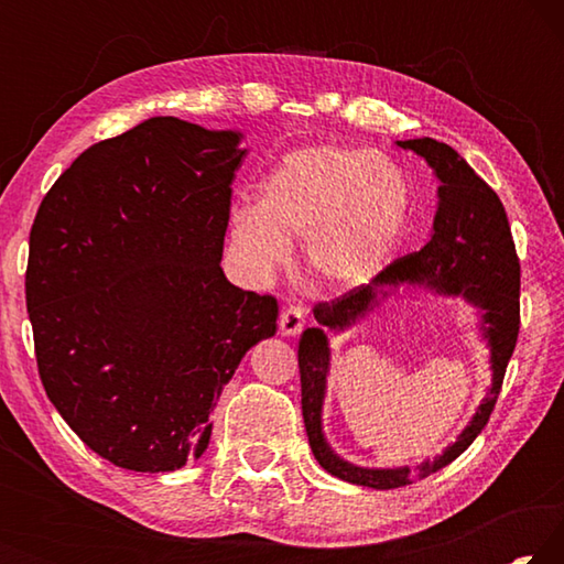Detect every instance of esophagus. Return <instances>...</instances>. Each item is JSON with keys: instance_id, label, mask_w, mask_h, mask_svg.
<instances>
[{"instance_id": "esophagus-1", "label": "esophagus", "mask_w": 564, "mask_h": 564, "mask_svg": "<svg viewBox=\"0 0 564 564\" xmlns=\"http://www.w3.org/2000/svg\"><path fill=\"white\" fill-rule=\"evenodd\" d=\"M303 323H305V313L301 305H285L281 311V318H279V326L283 336H299L303 330Z\"/></svg>"}]
</instances>
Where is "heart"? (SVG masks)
<instances>
[{
  "instance_id": "1",
  "label": "heart",
  "mask_w": 564,
  "mask_h": 564,
  "mask_svg": "<svg viewBox=\"0 0 564 564\" xmlns=\"http://www.w3.org/2000/svg\"><path fill=\"white\" fill-rule=\"evenodd\" d=\"M408 216L410 184L393 159L321 144L285 154L261 181L256 206L231 214L228 234L251 279H269L289 261V243L305 241L308 281L343 291L383 269Z\"/></svg>"
}]
</instances>
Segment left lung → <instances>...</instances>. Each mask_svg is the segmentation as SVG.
Instances as JSON below:
<instances>
[{
  "mask_svg": "<svg viewBox=\"0 0 564 564\" xmlns=\"http://www.w3.org/2000/svg\"><path fill=\"white\" fill-rule=\"evenodd\" d=\"M398 147L423 156L441 178V188H437L441 204H437L431 241L415 253L400 256L370 283L358 285L333 301H318L313 305L318 328H305L299 343L301 408L313 455L330 475L376 490L413 485L417 477L443 470L470 447L482 427L488 425L492 408L498 403L505 370H508L520 333V259L514 251L508 214H505L498 194L467 166V161L453 147L443 141L423 137L398 141ZM398 282H425L442 292L465 294L486 311V335L491 338L494 350V388L489 398L478 409L464 435L443 456L421 466L417 474L409 468L366 471L350 466L329 451L319 431V405L327 372V341L322 330L347 325L372 307L386 284Z\"/></svg>",
  "mask_w": 564,
  "mask_h": 564,
  "instance_id": "left-lung-1",
  "label": "left lung"
}]
</instances>
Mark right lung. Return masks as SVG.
Instances as JSON below:
<instances>
[{
	"label": "right lung",
	"mask_w": 564,
	"mask_h": 564,
	"mask_svg": "<svg viewBox=\"0 0 564 564\" xmlns=\"http://www.w3.org/2000/svg\"><path fill=\"white\" fill-rule=\"evenodd\" d=\"M241 133L154 117L89 147L30 234L26 311L46 398L117 467L171 473L279 301L221 269Z\"/></svg>",
	"instance_id": "obj_1"
}]
</instances>
